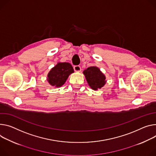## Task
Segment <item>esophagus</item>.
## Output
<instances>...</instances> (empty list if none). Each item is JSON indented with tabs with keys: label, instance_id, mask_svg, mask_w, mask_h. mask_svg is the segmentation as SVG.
Wrapping results in <instances>:
<instances>
[{
	"label": "esophagus",
	"instance_id": "1",
	"mask_svg": "<svg viewBox=\"0 0 156 156\" xmlns=\"http://www.w3.org/2000/svg\"><path fill=\"white\" fill-rule=\"evenodd\" d=\"M73 68H74V70L76 72H81V68L80 66H79V65L75 66L73 67Z\"/></svg>",
	"mask_w": 156,
	"mask_h": 156
}]
</instances>
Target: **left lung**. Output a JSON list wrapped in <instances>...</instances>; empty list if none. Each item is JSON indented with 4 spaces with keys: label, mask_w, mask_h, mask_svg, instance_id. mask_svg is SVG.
<instances>
[{
    "label": "left lung",
    "mask_w": 156,
    "mask_h": 156,
    "mask_svg": "<svg viewBox=\"0 0 156 156\" xmlns=\"http://www.w3.org/2000/svg\"><path fill=\"white\" fill-rule=\"evenodd\" d=\"M83 74L90 87L95 91L101 89L106 83V76L96 66H90L83 71Z\"/></svg>",
    "instance_id": "1"
}]
</instances>
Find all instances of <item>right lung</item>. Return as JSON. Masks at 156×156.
<instances>
[{
    "mask_svg": "<svg viewBox=\"0 0 156 156\" xmlns=\"http://www.w3.org/2000/svg\"><path fill=\"white\" fill-rule=\"evenodd\" d=\"M74 73L73 66L68 62H58L47 75V80L52 87L59 88L63 86L68 76Z\"/></svg>",
    "mask_w": 156,
    "mask_h": 156,
    "instance_id": "obj_1",
    "label": "right lung"
}]
</instances>
